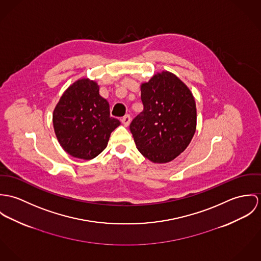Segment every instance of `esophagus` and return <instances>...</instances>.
<instances>
[{"mask_svg":"<svg viewBox=\"0 0 261 261\" xmlns=\"http://www.w3.org/2000/svg\"><path fill=\"white\" fill-rule=\"evenodd\" d=\"M121 122H122V124H123L124 126L127 127V126H129L130 122H131V117L129 116V115H125V116L122 117Z\"/></svg>","mask_w":261,"mask_h":261,"instance_id":"esophagus-1","label":"esophagus"}]
</instances>
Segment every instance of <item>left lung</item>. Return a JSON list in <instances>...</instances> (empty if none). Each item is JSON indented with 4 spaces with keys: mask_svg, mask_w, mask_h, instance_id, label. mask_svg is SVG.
<instances>
[{
    "mask_svg": "<svg viewBox=\"0 0 261 261\" xmlns=\"http://www.w3.org/2000/svg\"><path fill=\"white\" fill-rule=\"evenodd\" d=\"M143 111L130 124L139 152L153 163H168L190 144L196 131L192 92L168 71L156 73L140 86Z\"/></svg>",
    "mask_w": 261,
    "mask_h": 261,
    "instance_id": "obj_1",
    "label": "left lung"
}]
</instances>
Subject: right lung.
I'll return each instance as SVG.
<instances>
[{
	"label": "right lung",
	"mask_w": 261,
	"mask_h": 261,
	"mask_svg": "<svg viewBox=\"0 0 261 261\" xmlns=\"http://www.w3.org/2000/svg\"><path fill=\"white\" fill-rule=\"evenodd\" d=\"M110 117V106L100 96L97 82L88 78L66 89L53 112V125L61 147L71 156L91 160L108 144L120 125Z\"/></svg>",
	"instance_id": "add662e5"
}]
</instances>
